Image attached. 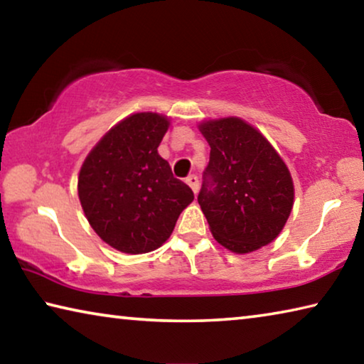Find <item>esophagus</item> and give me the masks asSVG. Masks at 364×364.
<instances>
[{
    "label": "esophagus",
    "mask_w": 364,
    "mask_h": 364,
    "mask_svg": "<svg viewBox=\"0 0 364 364\" xmlns=\"http://www.w3.org/2000/svg\"><path fill=\"white\" fill-rule=\"evenodd\" d=\"M186 183L189 184V188L194 191V194H197V191H199V178H197L196 175H189L186 178Z\"/></svg>",
    "instance_id": "obj_1"
}]
</instances>
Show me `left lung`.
Listing matches in <instances>:
<instances>
[{"instance_id": "obj_1", "label": "left lung", "mask_w": 364, "mask_h": 364, "mask_svg": "<svg viewBox=\"0 0 364 364\" xmlns=\"http://www.w3.org/2000/svg\"><path fill=\"white\" fill-rule=\"evenodd\" d=\"M210 146L199 205L213 237L249 254L278 237L294 205V183L267 138L237 117L199 125Z\"/></svg>"}]
</instances>
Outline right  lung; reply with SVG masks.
Instances as JSON below:
<instances>
[{"label": "right lung", "mask_w": 364, "mask_h": 364, "mask_svg": "<svg viewBox=\"0 0 364 364\" xmlns=\"http://www.w3.org/2000/svg\"><path fill=\"white\" fill-rule=\"evenodd\" d=\"M167 117L133 114L104 134L78 175L80 204L104 242L123 254H146L170 237L180 213L194 200L157 147Z\"/></svg>", "instance_id": "add662e5"}]
</instances>
